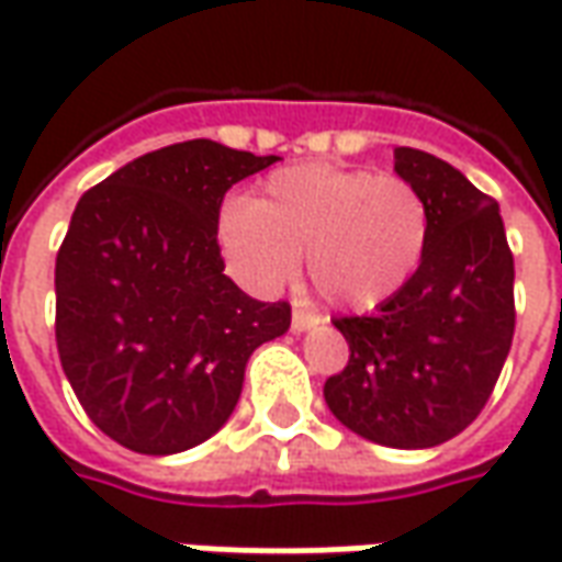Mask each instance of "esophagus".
I'll return each mask as SVG.
<instances>
[{"instance_id":"esophagus-1","label":"esophagus","mask_w":562,"mask_h":562,"mask_svg":"<svg viewBox=\"0 0 562 562\" xmlns=\"http://www.w3.org/2000/svg\"><path fill=\"white\" fill-rule=\"evenodd\" d=\"M321 324L314 314H305V312H293V321H290V329L293 333H308V329H314V326Z\"/></svg>"}]
</instances>
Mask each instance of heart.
Instances as JSON below:
<instances>
[{
	"label": "heart",
	"instance_id": "obj_1",
	"mask_svg": "<svg viewBox=\"0 0 562 562\" xmlns=\"http://www.w3.org/2000/svg\"><path fill=\"white\" fill-rule=\"evenodd\" d=\"M427 236V202L408 181L333 162L281 169L254 202H226L217 217V245L245 288H284L305 254L317 293L353 312L408 284Z\"/></svg>",
	"mask_w": 562,
	"mask_h": 562
}]
</instances>
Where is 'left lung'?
Here are the masks:
<instances>
[{"label":"left lung","mask_w":562,"mask_h":562,"mask_svg":"<svg viewBox=\"0 0 562 562\" xmlns=\"http://www.w3.org/2000/svg\"><path fill=\"white\" fill-rule=\"evenodd\" d=\"M393 172L427 202V250L396 296L333 321L351 360L324 400L357 436L424 451L463 432L491 400L515 336V260L499 205L451 162L396 147Z\"/></svg>","instance_id":"1"}]
</instances>
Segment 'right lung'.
I'll return each instance as SVG.
<instances>
[{"mask_svg": "<svg viewBox=\"0 0 562 562\" xmlns=\"http://www.w3.org/2000/svg\"><path fill=\"white\" fill-rule=\"evenodd\" d=\"M278 157L193 138L126 162L75 205L57 254V351L109 439L166 457L236 412L250 353L290 329L224 274L217 217L229 187Z\"/></svg>", "mask_w": 562, "mask_h": 562, "instance_id": "add662e5", "label": "right lung"}]
</instances>
